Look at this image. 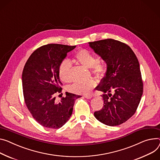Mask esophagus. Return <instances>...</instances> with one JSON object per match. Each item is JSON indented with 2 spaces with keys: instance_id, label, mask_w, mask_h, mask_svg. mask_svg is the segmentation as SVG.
I'll return each instance as SVG.
<instances>
[{
  "instance_id": "1",
  "label": "esophagus",
  "mask_w": 160,
  "mask_h": 160,
  "mask_svg": "<svg viewBox=\"0 0 160 160\" xmlns=\"http://www.w3.org/2000/svg\"><path fill=\"white\" fill-rule=\"evenodd\" d=\"M84 97L85 98H87V99H91V98L92 97V95L91 94H88V95H84Z\"/></svg>"
}]
</instances>
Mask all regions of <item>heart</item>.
Segmentation results:
<instances>
[{"mask_svg": "<svg viewBox=\"0 0 160 160\" xmlns=\"http://www.w3.org/2000/svg\"><path fill=\"white\" fill-rule=\"evenodd\" d=\"M76 58L83 65L91 68L92 72L96 76H100L104 73L107 69V62L104 59H97L95 56L90 51L82 49L75 55ZM71 63L68 59L61 61L58 68V75L60 79L63 82H68L71 79L70 70ZM95 82L89 79L84 82H76L69 86L68 90L73 93L85 94L94 87Z\"/></svg>", "mask_w": 160, "mask_h": 160, "instance_id": "obj_1", "label": "heart"}]
</instances>
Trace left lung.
Here are the masks:
<instances>
[{
  "mask_svg": "<svg viewBox=\"0 0 160 160\" xmlns=\"http://www.w3.org/2000/svg\"><path fill=\"white\" fill-rule=\"evenodd\" d=\"M89 44L108 66L105 76L96 88L104 93V105L94 115L107 126L120 125L136 112L143 94L138 60L129 46L118 40L109 38Z\"/></svg>",
  "mask_w": 160,
  "mask_h": 160,
  "instance_id": "8db88e82",
  "label": "left lung"
}]
</instances>
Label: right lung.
I'll use <instances>...</instances> for the list:
<instances>
[{
    "label": "right lung",
    "instance_id": "1",
    "mask_svg": "<svg viewBox=\"0 0 160 160\" xmlns=\"http://www.w3.org/2000/svg\"><path fill=\"white\" fill-rule=\"evenodd\" d=\"M76 46L50 43L35 50L28 58L22 72L24 101L34 120L47 128L59 129L72 113L75 100L81 97L66 92L56 102V93H61L58 75L59 63Z\"/></svg>",
    "mask_w": 160,
    "mask_h": 160
}]
</instances>
